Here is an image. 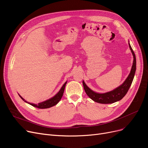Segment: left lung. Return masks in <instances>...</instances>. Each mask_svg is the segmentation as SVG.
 I'll return each instance as SVG.
<instances>
[{
	"label": "left lung",
	"instance_id": "obj_1",
	"mask_svg": "<svg viewBox=\"0 0 148 148\" xmlns=\"http://www.w3.org/2000/svg\"><path fill=\"white\" fill-rule=\"evenodd\" d=\"M129 47L133 55V66H132L131 72L127 79L120 86L110 92L104 93V94H98V93H96L89 89L85 83L83 82L84 89L86 92V94L93 101L101 104H111L118 101L127 94L131 86V83L133 82L136 69V58L135 54L133 49H132L130 43Z\"/></svg>",
	"mask_w": 148,
	"mask_h": 148
}]
</instances>
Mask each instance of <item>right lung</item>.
Instances as JSON below:
<instances>
[{"instance_id":"1","label":"right lung","mask_w":148,"mask_h":148,"mask_svg":"<svg viewBox=\"0 0 148 148\" xmlns=\"http://www.w3.org/2000/svg\"><path fill=\"white\" fill-rule=\"evenodd\" d=\"M66 84V82H65L64 83V84L63 85V86L62 87V88L59 91L58 94L55 96H54L53 98H50L48 100H47V101H44V102L38 103V104H32V103H29V104L30 105H32V106L38 108H50L51 107H53L54 106L56 105L59 103V101L60 100V99L62 98V96H63ZM20 97L23 100L25 101V99H23L21 96H20ZM25 101L26 102V101Z\"/></svg>"}]
</instances>
